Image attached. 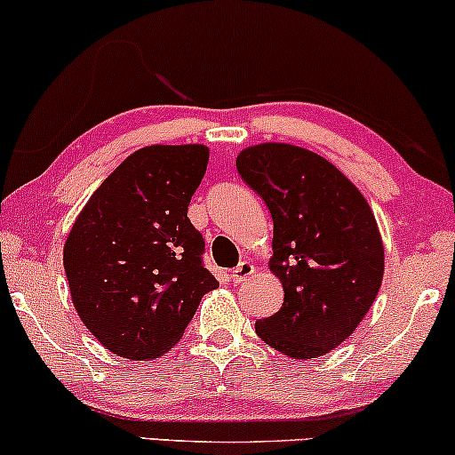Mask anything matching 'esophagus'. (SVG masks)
<instances>
[{
	"label": "esophagus",
	"instance_id": "obj_1",
	"mask_svg": "<svg viewBox=\"0 0 455 455\" xmlns=\"http://www.w3.org/2000/svg\"><path fill=\"white\" fill-rule=\"evenodd\" d=\"M257 271V267H254L251 260H242V263L235 267V269L232 271V279H234V283H242V282H246L248 277L252 275V273Z\"/></svg>",
	"mask_w": 455,
	"mask_h": 455
}]
</instances>
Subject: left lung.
<instances>
[{"label": "left lung", "instance_id": "1", "mask_svg": "<svg viewBox=\"0 0 455 455\" xmlns=\"http://www.w3.org/2000/svg\"><path fill=\"white\" fill-rule=\"evenodd\" d=\"M240 176L273 217L269 269L283 288L257 335L296 360L329 354L356 331L381 288L385 248L356 186L321 155L260 142L235 157Z\"/></svg>", "mask_w": 455, "mask_h": 455}]
</instances>
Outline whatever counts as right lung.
<instances>
[{"instance_id": "1", "label": "right lung", "mask_w": 455, "mask_h": 455, "mask_svg": "<svg viewBox=\"0 0 455 455\" xmlns=\"http://www.w3.org/2000/svg\"><path fill=\"white\" fill-rule=\"evenodd\" d=\"M209 147L151 145L92 192L64 244L74 308L99 344L151 360L182 339L201 298L220 288L204 269L188 204Z\"/></svg>"}]
</instances>
